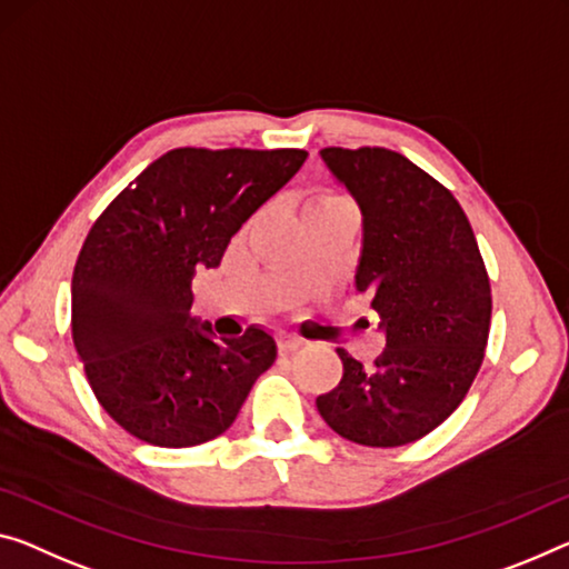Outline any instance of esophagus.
<instances>
[{
	"label": "esophagus",
	"instance_id": "34e87169",
	"mask_svg": "<svg viewBox=\"0 0 569 569\" xmlns=\"http://www.w3.org/2000/svg\"><path fill=\"white\" fill-rule=\"evenodd\" d=\"M277 348L282 353H292V351H297V348H302V340L300 338H292V336H284V333H279V338H277Z\"/></svg>",
	"mask_w": 569,
	"mask_h": 569
}]
</instances>
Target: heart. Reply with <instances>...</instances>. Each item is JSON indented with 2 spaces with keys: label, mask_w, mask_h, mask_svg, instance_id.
I'll return each mask as SVG.
<instances>
[{
  "label": "heart",
  "mask_w": 569,
  "mask_h": 569,
  "mask_svg": "<svg viewBox=\"0 0 569 569\" xmlns=\"http://www.w3.org/2000/svg\"><path fill=\"white\" fill-rule=\"evenodd\" d=\"M338 203H346V200L340 198V196H333V193H320V196H315V198L310 200V206H308V208H318V206H338Z\"/></svg>",
  "instance_id": "obj_1"
}]
</instances>
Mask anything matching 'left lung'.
Segmentation results:
<instances>
[{"label":"left lung","instance_id":"1","mask_svg":"<svg viewBox=\"0 0 569 569\" xmlns=\"http://www.w3.org/2000/svg\"><path fill=\"white\" fill-rule=\"evenodd\" d=\"M330 174L361 208L356 290L369 295L387 348L373 366L338 351L343 379L315 399L346 440L399 448L442 425L483 363L491 284L456 196L387 147H326Z\"/></svg>","mask_w":569,"mask_h":569}]
</instances>
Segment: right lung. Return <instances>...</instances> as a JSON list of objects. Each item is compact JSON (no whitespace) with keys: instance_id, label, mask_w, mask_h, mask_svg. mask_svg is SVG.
Segmentation results:
<instances>
[{"instance_id":"right-lung-1","label":"right lung","mask_w":569,"mask_h":569,"mask_svg":"<svg viewBox=\"0 0 569 569\" xmlns=\"http://www.w3.org/2000/svg\"><path fill=\"white\" fill-rule=\"evenodd\" d=\"M305 160V150L180 147L91 226L71 282L73 346L96 399L129 435L160 448L213 440L274 363L269 330L218 338L190 312V287Z\"/></svg>"}]
</instances>
